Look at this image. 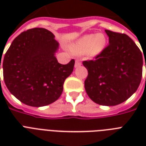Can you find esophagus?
Wrapping results in <instances>:
<instances>
[{
    "label": "esophagus",
    "mask_w": 146,
    "mask_h": 146,
    "mask_svg": "<svg viewBox=\"0 0 146 146\" xmlns=\"http://www.w3.org/2000/svg\"><path fill=\"white\" fill-rule=\"evenodd\" d=\"M81 62L79 60H76V63H75V68H78V67H80L81 66Z\"/></svg>",
    "instance_id": "obj_1"
}]
</instances>
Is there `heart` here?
I'll return each mask as SVG.
<instances>
[{"label":"heart","instance_id":"1","mask_svg":"<svg viewBox=\"0 0 146 146\" xmlns=\"http://www.w3.org/2000/svg\"><path fill=\"white\" fill-rule=\"evenodd\" d=\"M106 36L103 33L89 34L80 38L71 44L72 51L76 54H86L88 57L100 54L106 46Z\"/></svg>","mask_w":146,"mask_h":146}]
</instances>
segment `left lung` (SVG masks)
Wrapping results in <instances>:
<instances>
[{
  "mask_svg": "<svg viewBox=\"0 0 146 146\" xmlns=\"http://www.w3.org/2000/svg\"><path fill=\"white\" fill-rule=\"evenodd\" d=\"M104 31L109 37L108 46L95 60L82 63L89 73L85 89L94 102L114 106L128 99L138 89L143 74V54L126 34Z\"/></svg>",
  "mask_w": 146,
  "mask_h": 146,
  "instance_id": "8db88e82",
  "label": "left lung"
}]
</instances>
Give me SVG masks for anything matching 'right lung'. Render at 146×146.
Wrapping results in <instances>:
<instances>
[{
	"label": "right lung",
	"instance_id": "1",
	"mask_svg": "<svg viewBox=\"0 0 146 146\" xmlns=\"http://www.w3.org/2000/svg\"><path fill=\"white\" fill-rule=\"evenodd\" d=\"M54 37L46 29H29L13 41L0 60L8 90L29 106H45L58 99L73 70L74 60L65 65L57 61L59 43Z\"/></svg>",
	"mask_w": 146,
	"mask_h": 146
}]
</instances>
